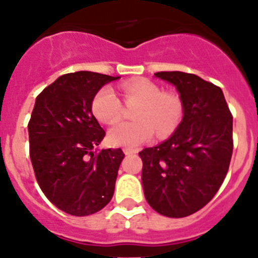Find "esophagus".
Masks as SVG:
<instances>
[{"mask_svg":"<svg viewBox=\"0 0 258 258\" xmlns=\"http://www.w3.org/2000/svg\"><path fill=\"white\" fill-rule=\"evenodd\" d=\"M123 152H124L125 156H130V155H134V153H136V151H135V149L124 148V149H123Z\"/></svg>","mask_w":258,"mask_h":258,"instance_id":"esophagus-1","label":"esophagus"}]
</instances>
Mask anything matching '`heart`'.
Listing matches in <instances>:
<instances>
[{"instance_id":"obj_1","label":"heart","mask_w":258,"mask_h":258,"mask_svg":"<svg viewBox=\"0 0 258 258\" xmlns=\"http://www.w3.org/2000/svg\"><path fill=\"white\" fill-rule=\"evenodd\" d=\"M125 102H138L134 109V122H120L109 131L112 146L136 148L151 140L155 134L168 136L182 122L183 103L174 93L162 92L151 80L139 79L123 84ZM93 114L106 124L115 123L122 115V102L114 89L103 86L92 102Z\"/></svg>"}]
</instances>
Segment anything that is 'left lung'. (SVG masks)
I'll list each match as a JSON object with an SVG mask.
<instances>
[{
  "mask_svg": "<svg viewBox=\"0 0 258 258\" xmlns=\"http://www.w3.org/2000/svg\"><path fill=\"white\" fill-rule=\"evenodd\" d=\"M176 86L183 118L169 139L144 148L142 182L147 202L169 218L197 213L214 198L232 157V114L222 89L185 72H157Z\"/></svg>",
  "mask_w": 258,
  "mask_h": 258,
  "instance_id": "1",
  "label": "left lung"
}]
</instances>
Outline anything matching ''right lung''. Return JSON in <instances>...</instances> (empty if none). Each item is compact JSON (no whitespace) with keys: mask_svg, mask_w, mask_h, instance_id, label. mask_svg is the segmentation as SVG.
I'll return each mask as SVG.
<instances>
[{"mask_svg":"<svg viewBox=\"0 0 258 258\" xmlns=\"http://www.w3.org/2000/svg\"><path fill=\"white\" fill-rule=\"evenodd\" d=\"M119 77L80 71L60 76L36 97L29 122L30 159L44 196L75 216L111 201L120 148L96 151L105 131L92 112L96 93Z\"/></svg>","mask_w":258,"mask_h":258,"instance_id":"right-lung-1","label":"right lung"}]
</instances>
